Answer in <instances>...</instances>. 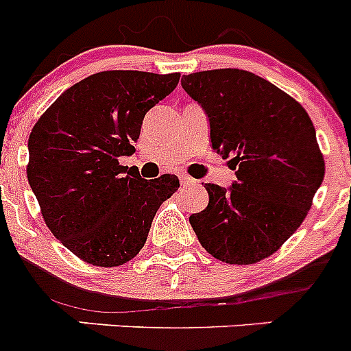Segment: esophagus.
Instances as JSON below:
<instances>
[{
	"instance_id": "esophagus-1",
	"label": "esophagus",
	"mask_w": 351,
	"mask_h": 351,
	"mask_svg": "<svg viewBox=\"0 0 351 351\" xmlns=\"http://www.w3.org/2000/svg\"><path fill=\"white\" fill-rule=\"evenodd\" d=\"M179 181H181L182 186H191V184H195V182H197L193 178L186 176V173H181V176H179Z\"/></svg>"
}]
</instances>
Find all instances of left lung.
Masks as SVG:
<instances>
[{
  "instance_id": "obj_1",
  "label": "left lung",
  "mask_w": 351,
  "mask_h": 351,
  "mask_svg": "<svg viewBox=\"0 0 351 351\" xmlns=\"http://www.w3.org/2000/svg\"><path fill=\"white\" fill-rule=\"evenodd\" d=\"M181 86L209 119L210 145L235 170L232 186L206 182L209 204L190 216L214 258L247 265L271 256L304 221L325 176L302 105L237 68L190 73Z\"/></svg>"
}]
</instances>
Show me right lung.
Here are the masks:
<instances>
[{
    "instance_id": "right-lung-1",
    "label": "right lung",
    "mask_w": 351,
    "mask_h": 351,
    "mask_svg": "<svg viewBox=\"0 0 351 351\" xmlns=\"http://www.w3.org/2000/svg\"><path fill=\"white\" fill-rule=\"evenodd\" d=\"M179 73L100 71L45 110L27 141V181L49 230L84 262L116 267L145 244L178 176L145 181L119 165L135 153L142 121L176 89Z\"/></svg>"
}]
</instances>
